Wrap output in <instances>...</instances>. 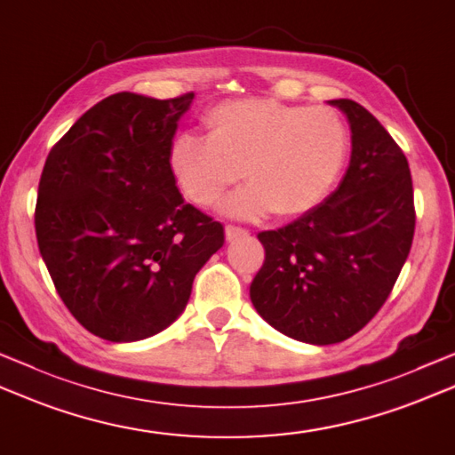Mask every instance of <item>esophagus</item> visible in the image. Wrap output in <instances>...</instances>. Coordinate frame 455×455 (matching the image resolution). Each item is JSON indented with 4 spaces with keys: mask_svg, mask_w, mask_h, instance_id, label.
Returning <instances> with one entry per match:
<instances>
[{
    "mask_svg": "<svg viewBox=\"0 0 455 455\" xmlns=\"http://www.w3.org/2000/svg\"><path fill=\"white\" fill-rule=\"evenodd\" d=\"M225 235H227V240H236L240 236H246L248 230L243 228V227H236V225H227L225 227Z\"/></svg>",
    "mask_w": 455,
    "mask_h": 455,
    "instance_id": "34e87169",
    "label": "esophagus"
}]
</instances>
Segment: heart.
I'll return each mask as SVG.
<instances>
[{"mask_svg":"<svg viewBox=\"0 0 455 455\" xmlns=\"http://www.w3.org/2000/svg\"><path fill=\"white\" fill-rule=\"evenodd\" d=\"M207 140L175 138L169 167L185 197L209 207L244 173L251 181L225 201L228 212L258 217L304 215L339 177L349 138L341 116L327 106L238 98L203 116Z\"/></svg>","mask_w":455,"mask_h":455,"instance_id":"obj_1","label":"heart"}]
</instances>
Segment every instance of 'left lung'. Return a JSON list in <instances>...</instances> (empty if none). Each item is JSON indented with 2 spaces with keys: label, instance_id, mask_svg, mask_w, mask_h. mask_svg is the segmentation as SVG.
Listing matches in <instances>:
<instances>
[{
  "label": "left lung",
  "instance_id": "obj_1",
  "mask_svg": "<svg viewBox=\"0 0 455 455\" xmlns=\"http://www.w3.org/2000/svg\"><path fill=\"white\" fill-rule=\"evenodd\" d=\"M351 124L353 151L339 187L299 219L258 233L264 264L251 299L291 339L331 345L367 325L393 291L414 238L404 151L361 104L331 100Z\"/></svg>",
  "mask_w": 455,
  "mask_h": 455
}]
</instances>
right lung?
Here are the masks:
<instances>
[{"label":"right lung","mask_w":455,"mask_h":455,"mask_svg":"<svg viewBox=\"0 0 455 455\" xmlns=\"http://www.w3.org/2000/svg\"><path fill=\"white\" fill-rule=\"evenodd\" d=\"M193 92H118L94 104L49 151L35 235L76 322L106 341H140L172 325L195 274L225 243L219 220L185 203L169 167Z\"/></svg>","instance_id":"1"}]
</instances>
